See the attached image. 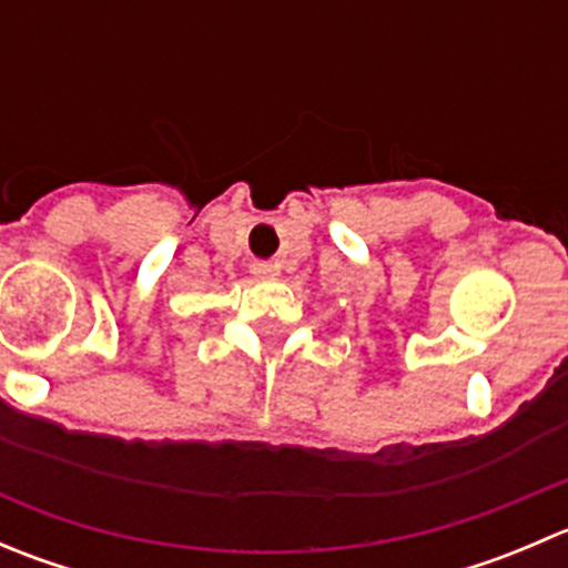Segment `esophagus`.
Returning <instances> with one entry per match:
<instances>
[{"instance_id":"34e87169","label":"esophagus","mask_w":568,"mask_h":568,"mask_svg":"<svg viewBox=\"0 0 568 568\" xmlns=\"http://www.w3.org/2000/svg\"><path fill=\"white\" fill-rule=\"evenodd\" d=\"M252 274L261 280H274L280 274V266L274 261H255L252 263Z\"/></svg>"}]
</instances>
